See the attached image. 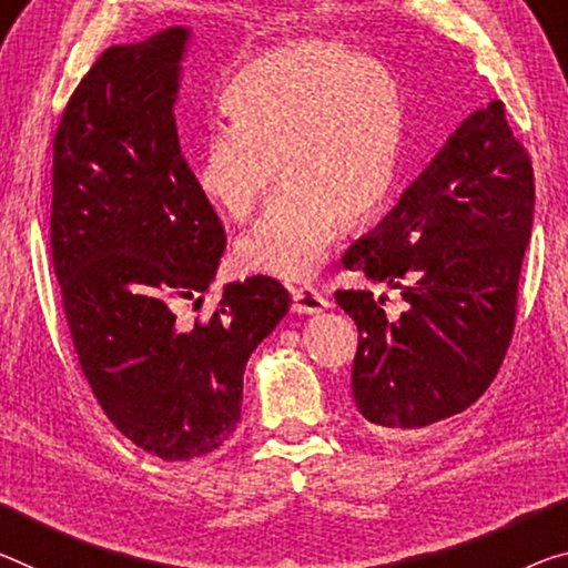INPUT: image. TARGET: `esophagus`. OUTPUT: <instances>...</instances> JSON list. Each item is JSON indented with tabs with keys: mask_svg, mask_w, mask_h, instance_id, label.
<instances>
[{
	"mask_svg": "<svg viewBox=\"0 0 568 568\" xmlns=\"http://www.w3.org/2000/svg\"><path fill=\"white\" fill-rule=\"evenodd\" d=\"M329 307V302L312 286H294L292 290V312L296 314H320Z\"/></svg>",
	"mask_w": 568,
	"mask_h": 568,
	"instance_id": "esophagus-1",
	"label": "esophagus"
}]
</instances>
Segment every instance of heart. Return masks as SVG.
Returning a JSON list of instances; mask_svg holds the SVG:
<instances>
[{"label":"heart","mask_w":568,"mask_h":568,"mask_svg":"<svg viewBox=\"0 0 568 568\" xmlns=\"http://www.w3.org/2000/svg\"><path fill=\"white\" fill-rule=\"evenodd\" d=\"M233 126L207 129L195 187L217 213L243 221L284 187L239 235L241 272L300 282L320 272L337 235L368 221L396 174L404 106L381 60L329 40H294L251 58L223 91Z\"/></svg>","instance_id":"heart-1"}]
</instances>
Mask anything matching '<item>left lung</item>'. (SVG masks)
<instances>
[{
	"mask_svg": "<svg viewBox=\"0 0 568 568\" xmlns=\"http://www.w3.org/2000/svg\"><path fill=\"white\" fill-rule=\"evenodd\" d=\"M534 168L500 101L452 132L343 266L400 290L337 292L357 325L353 400L373 432L398 436L449 418L485 394L516 325L518 276L534 229Z\"/></svg>",
	"mask_w": 568,
	"mask_h": 568,
	"instance_id": "obj_1",
	"label": "left lung"
}]
</instances>
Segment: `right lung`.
I'll use <instances>...</instances> for the list:
<instances>
[{
    "instance_id": "obj_1",
    "label": "right lung",
    "mask_w": 568,
    "mask_h": 568,
    "mask_svg": "<svg viewBox=\"0 0 568 568\" xmlns=\"http://www.w3.org/2000/svg\"><path fill=\"white\" fill-rule=\"evenodd\" d=\"M190 28L160 30L95 60L68 101L52 156V266L71 337L111 424L168 462L203 457L241 422L251 353L290 312L268 276L203 302L225 248L213 205L182 160L174 103Z\"/></svg>"
}]
</instances>
